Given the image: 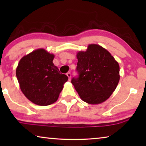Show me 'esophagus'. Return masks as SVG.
Here are the masks:
<instances>
[{"label":"esophagus","instance_id":"esophagus-1","mask_svg":"<svg viewBox=\"0 0 146 146\" xmlns=\"http://www.w3.org/2000/svg\"><path fill=\"white\" fill-rule=\"evenodd\" d=\"M66 75H67L68 77V78H69V80H70V79H71V73H70V72H68L67 74H66Z\"/></svg>","mask_w":146,"mask_h":146}]
</instances>
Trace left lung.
I'll return each mask as SVG.
<instances>
[{
    "instance_id": "obj_1",
    "label": "left lung",
    "mask_w": 146,
    "mask_h": 146,
    "mask_svg": "<svg viewBox=\"0 0 146 146\" xmlns=\"http://www.w3.org/2000/svg\"><path fill=\"white\" fill-rule=\"evenodd\" d=\"M79 76L71 83L81 99L90 104H99L114 92L120 80L118 62L105 48L89 44L86 51L76 54Z\"/></svg>"
}]
</instances>
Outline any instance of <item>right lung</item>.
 <instances>
[{"label": "right lung", "instance_id": "add662e5", "mask_svg": "<svg viewBox=\"0 0 146 146\" xmlns=\"http://www.w3.org/2000/svg\"><path fill=\"white\" fill-rule=\"evenodd\" d=\"M54 54L44 49L34 50L20 60L16 76L22 92L38 106H48L57 100L68 77L54 65Z\"/></svg>", "mask_w": 146, "mask_h": 146}]
</instances>
